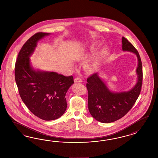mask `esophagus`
I'll list each match as a JSON object with an SVG mask.
<instances>
[{"label":"esophagus","mask_w":158,"mask_h":158,"mask_svg":"<svg viewBox=\"0 0 158 158\" xmlns=\"http://www.w3.org/2000/svg\"><path fill=\"white\" fill-rule=\"evenodd\" d=\"M81 81H82V79L80 77H76L75 79V82L76 83H81Z\"/></svg>","instance_id":"obj_1"}]
</instances>
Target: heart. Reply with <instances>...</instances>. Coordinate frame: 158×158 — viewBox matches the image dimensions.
Instances as JSON below:
<instances>
[{
    "instance_id": "1",
    "label": "heart",
    "mask_w": 158,
    "mask_h": 158,
    "mask_svg": "<svg viewBox=\"0 0 158 158\" xmlns=\"http://www.w3.org/2000/svg\"><path fill=\"white\" fill-rule=\"evenodd\" d=\"M107 53V50L104 48L101 50L98 57L96 58L93 61L86 65V69L88 72H93L97 70L100 64L101 60L104 57ZM87 57H85L84 59H86Z\"/></svg>"
}]
</instances>
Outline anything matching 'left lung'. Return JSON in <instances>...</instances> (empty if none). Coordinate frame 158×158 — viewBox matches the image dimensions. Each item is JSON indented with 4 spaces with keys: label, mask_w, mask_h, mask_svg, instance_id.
<instances>
[{
    "label": "left lung",
    "mask_w": 158,
    "mask_h": 158,
    "mask_svg": "<svg viewBox=\"0 0 158 158\" xmlns=\"http://www.w3.org/2000/svg\"><path fill=\"white\" fill-rule=\"evenodd\" d=\"M122 49L133 52L138 58L137 73L138 81L130 91L112 93L101 81L98 73H93L87 79L89 110L95 119L102 123H111L119 119L129 111L137 100L143 84L142 62L134 46L122 37Z\"/></svg>",
    "instance_id": "left-lung-1"
}]
</instances>
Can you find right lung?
Segmentation results:
<instances>
[{
	"mask_svg": "<svg viewBox=\"0 0 158 158\" xmlns=\"http://www.w3.org/2000/svg\"><path fill=\"white\" fill-rule=\"evenodd\" d=\"M48 35L38 32L23 46L15 65V79L19 96L29 110L41 119L52 120L65 112V95L74 81L72 76L36 71L31 67L29 57L34 52L39 40Z\"/></svg>",
	"mask_w": 158,
	"mask_h": 158,
	"instance_id": "right-lung-1",
	"label": "right lung"
}]
</instances>
